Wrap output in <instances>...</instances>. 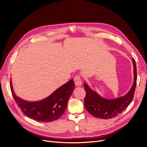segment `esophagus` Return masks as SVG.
Masks as SVG:
<instances>
[{"label":"esophagus","instance_id":"34e87169","mask_svg":"<svg viewBox=\"0 0 147 147\" xmlns=\"http://www.w3.org/2000/svg\"><path fill=\"white\" fill-rule=\"evenodd\" d=\"M74 81L75 82V85L77 86V87H78V86H81V84H82V82H81V78H80V76H78V75H76L74 78Z\"/></svg>","mask_w":147,"mask_h":147}]
</instances>
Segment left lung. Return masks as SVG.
<instances>
[{
  "instance_id": "left-lung-1",
  "label": "left lung",
  "mask_w": 147,
  "mask_h": 147,
  "mask_svg": "<svg viewBox=\"0 0 147 147\" xmlns=\"http://www.w3.org/2000/svg\"><path fill=\"white\" fill-rule=\"evenodd\" d=\"M133 59L134 66V83L129 92L123 96L113 99H105L94 91L87 84L84 83L86 96L84 99V106L86 110L95 117L109 119L121 113L131 102L137 84V68L136 61Z\"/></svg>"
}]
</instances>
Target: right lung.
<instances>
[{
    "mask_svg": "<svg viewBox=\"0 0 147 147\" xmlns=\"http://www.w3.org/2000/svg\"><path fill=\"white\" fill-rule=\"evenodd\" d=\"M73 79L55 90L48 97L36 102H28L18 97L10 81L13 96L23 113L37 121L50 122L60 118L66 111L69 99L74 90Z\"/></svg>",
    "mask_w": 147,
    "mask_h": 147,
    "instance_id": "1",
    "label": "right lung"
}]
</instances>
